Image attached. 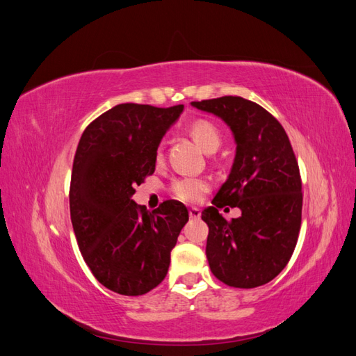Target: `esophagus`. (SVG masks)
<instances>
[{
  "mask_svg": "<svg viewBox=\"0 0 356 356\" xmlns=\"http://www.w3.org/2000/svg\"><path fill=\"white\" fill-rule=\"evenodd\" d=\"M188 215H190V218L199 220V218H200V215H202V212H200V209H199V208H190V209H188Z\"/></svg>",
  "mask_w": 356,
  "mask_h": 356,
  "instance_id": "esophagus-1",
  "label": "esophagus"
}]
</instances>
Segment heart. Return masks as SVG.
Returning <instances> with one entry per match:
<instances>
[{
    "mask_svg": "<svg viewBox=\"0 0 356 356\" xmlns=\"http://www.w3.org/2000/svg\"><path fill=\"white\" fill-rule=\"evenodd\" d=\"M188 131L191 136L195 138V141L207 153H213L220 148L221 132L212 122L204 120V118H199V120L193 122L190 124ZM161 159H163V149L159 148L157 160H161ZM208 190H209L208 182L203 178H196V177H181V178H177L170 184L172 195H174L177 199L187 203L199 202Z\"/></svg>",
    "mask_w": 356,
    "mask_h": 356,
    "instance_id": "obj_1",
    "label": "heart"
}]
</instances>
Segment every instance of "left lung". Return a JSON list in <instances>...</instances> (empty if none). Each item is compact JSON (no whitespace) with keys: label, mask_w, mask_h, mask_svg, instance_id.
Here are the masks:
<instances>
[{"label":"left lung","mask_w":356,"mask_h":356,"mask_svg":"<svg viewBox=\"0 0 356 356\" xmlns=\"http://www.w3.org/2000/svg\"><path fill=\"white\" fill-rule=\"evenodd\" d=\"M191 104L221 117L238 144L227 181L202 212L211 272L229 286H261L284 270L298 239L303 193L293 147L282 124L252 101L221 96ZM225 206L243 215L227 222L218 212Z\"/></svg>","instance_id":"obj_1"}]
</instances>
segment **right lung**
Instances as JSON below:
<instances>
[{"instance_id": "obj_1", "label": "right lung", "mask_w": 356, "mask_h": 356, "mask_svg": "<svg viewBox=\"0 0 356 356\" xmlns=\"http://www.w3.org/2000/svg\"><path fill=\"white\" fill-rule=\"evenodd\" d=\"M182 108L120 104L80 138L70 186L72 229L93 276L117 294L143 296L163 281L188 221L178 200L153 212L132 200L135 187L154 174L160 139Z\"/></svg>"}]
</instances>
